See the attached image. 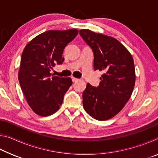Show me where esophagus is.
I'll use <instances>...</instances> for the list:
<instances>
[{
  "label": "esophagus",
  "mask_w": 158,
  "mask_h": 158,
  "mask_svg": "<svg viewBox=\"0 0 158 158\" xmlns=\"http://www.w3.org/2000/svg\"><path fill=\"white\" fill-rule=\"evenodd\" d=\"M72 79H73V82H76V81H77L79 80V79L75 78V77H72Z\"/></svg>",
  "instance_id": "esophagus-1"
}]
</instances>
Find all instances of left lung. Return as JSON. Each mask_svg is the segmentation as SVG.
Returning a JSON list of instances; mask_svg holds the SVG:
<instances>
[{
	"label": "left lung",
	"mask_w": 158,
	"mask_h": 158,
	"mask_svg": "<svg viewBox=\"0 0 158 158\" xmlns=\"http://www.w3.org/2000/svg\"><path fill=\"white\" fill-rule=\"evenodd\" d=\"M79 33L93 49L95 70L103 72L98 87L87 84L83 106L93 118L106 121L118 114L132 95L136 79L133 58L114 37L89 29Z\"/></svg>",
	"instance_id": "8db88e82"
}]
</instances>
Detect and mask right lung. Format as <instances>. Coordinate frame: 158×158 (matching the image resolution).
<instances>
[{"instance_id":"1","label":"right lung","mask_w":158,"mask_h":158,"mask_svg":"<svg viewBox=\"0 0 158 158\" xmlns=\"http://www.w3.org/2000/svg\"><path fill=\"white\" fill-rule=\"evenodd\" d=\"M77 29L48 31L26 44L21 58L18 78L28 105L41 116L60 109L65 93L73 84L70 77L51 74L56 64H62L63 50L78 34Z\"/></svg>"}]
</instances>
